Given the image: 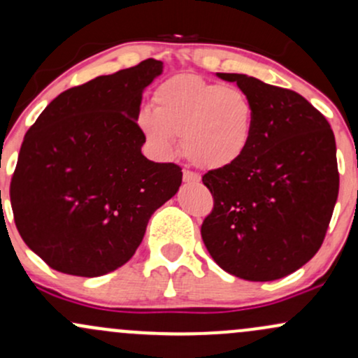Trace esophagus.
Masks as SVG:
<instances>
[{
  "label": "esophagus",
  "instance_id": "esophagus-1",
  "mask_svg": "<svg viewBox=\"0 0 358 358\" xmlns=\"http://www.w3.org/2000/svg\"><path fill=\"white\" fill-rule=\"evenodd\" d=\"M183 182L185 183H199L200 182V175L195 173V171L183 170Z\"/></svg>",
  "mask_w": 358,
  "mask_h": 358
}]
</instances>
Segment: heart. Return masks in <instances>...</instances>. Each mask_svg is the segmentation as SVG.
Masks as SVG:
<instances>
[{
  "instance_id": "heart-1",
  "label": "heart",
  "mask_w": 358,
  "mask_h": 358,
  "mask_svg": "<svg viewBox=\"0 0 358 358\" xmlns=\"http://www.w3.org/2000/svg\"><path fill=\"white\" fill-rule=\"evenodd\" d=\"M136 122L148 145L163 158L180 136L185 158L203 170L236 165L250 145L256 106L239 87L183 73L159 84L153 109H139Z\"/></svg>"
}]
</instances>
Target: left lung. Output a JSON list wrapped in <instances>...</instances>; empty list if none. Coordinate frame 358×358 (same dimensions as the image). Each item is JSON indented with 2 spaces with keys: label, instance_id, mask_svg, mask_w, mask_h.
<instances>
[{
  "label": "left lung",
  "instance_id": "8db88e82",
  "mask_svg": "<svg viewBox=\"0 0 358 358\" xmlns=\"http://www.w3.org/2000/svg\"><path fill=\"white\" fill-rule=\"evenodd\" d=\"M217 76L252 99L256 126L236 165L202 176L213 208L200 232L229 274L274 281L305 266L327 236L340 185L334 131L294 90L244 73Z\"/></svg>",
  "mask_w": 358,
  "mask_h": 358
}]
</instances>
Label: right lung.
Segmentation results:
<instances>
[{
	"label": "right lung",
	"mask_w": 358,
	"mask_h": 358,
	"mask_svg": "<svg viewBox=\"0 0 358 358\" xmlns=\"http://www.w3.org/2000/svg\"><path fill=\"white\" fill-rule=\"evenodd\" d=\"M163 72L148 59L67 89L24 134L10 185L16 229L52 269L96 278L126 264L182 168L150 162L136 116Z\"/></svg>",
	"instance_id": "add662e5"
}]
</instances>
